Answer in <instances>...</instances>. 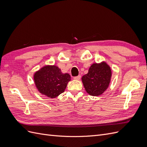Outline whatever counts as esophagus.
Masks as SVG:
<instances>
[{
  "mask_svg": "<svg viewBox=\"0 0 147 147\" xmlns=\"http://www.w3.org/2000/svg\"><path fill=\"white\" fill-rule=\"evenodd\" d=\"M80 78H81L80 75H78V76H77V77H74V79L75 80H80Z\"/></svg>",
  "mask_w": 147,
  "mask_h": 147,
  "instance_id": "obj_1",
  "label": "esophagus"
}]
</instances>
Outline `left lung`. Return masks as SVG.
I'll list each match as a JSON object with an SVG mask.
<instances>
[{"mask_svg":"<svg viewBox=\"0 0 147 147\" xmlns=\"http://www.w3.org/2000/svg\"><path fill=\"white\" fill-rule=\"evenodd\" d=\"M110 67L105 62L92 64L87 74L82 78L86 91L92 96H98L108 88L112 77Z\"/></svg>","mask_w":147,"mask_h":147,"instance_id":"1","label":"left lung"}]
</instances>
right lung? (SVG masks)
I'll return each instance as SVG.
<instances>
[{
	"label": "right lung",
	"instance_id": "1",
	"mask_svg": "<svg viewBox=\"0 0 147 147\" xmlns=\"http://www.w3.org/2000/svg\"><path fill=\"white\" fill-rule=\"evenodd\" d=\"M70 75L62 73L55 65H46L34 74V80L38 91L50 98H55L64 92Z\"/></svg>",
	"mask_w": 147,
	"mask_h": 147
}]
</instances>
